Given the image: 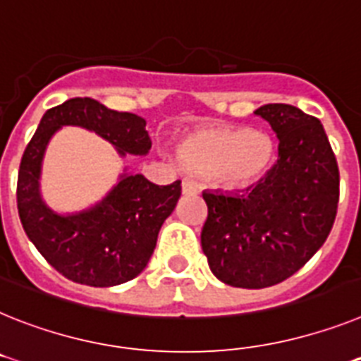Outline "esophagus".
Here are the masks:
<instances>
[{
    "label": "esophagus",
    "instance_id": "esophagus-1",
    "mask_svg": "<svg viewBox=\"0 0 361 361\" xmlns=\"http://www.w3.org/2000/svg\"><path fill=\"white\" fill-rule=\"evenodd\" d=\"M197 186L193 183H190V180H183V193L184 195H197Z\"/></svg>",
    "mask_w": 361,
    "mask_h": 361
}]
</instances>
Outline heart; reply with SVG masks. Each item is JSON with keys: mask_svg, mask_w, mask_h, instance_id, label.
<instances>
[{"mask_svg": "<svg viewBox=\"0 0 361 361\" xmlns=\"http://www.w3.org/2000/svg\"><path fill=\"white\" fill-rule=\"evenodd\" d=\"M178 157L188 169L226 188H245L259 180L276 159L272 138L257 131L214 126L188 135Z\"/></svg>", "mask_w": 361, "mask_h": 361, "instance_id": "heart-1", "label": "heart"}]
</instances>
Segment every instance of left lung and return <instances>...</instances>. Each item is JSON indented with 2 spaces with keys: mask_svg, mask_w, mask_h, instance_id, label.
<instances>
[{
  "mask_svg": "<svg viewBox=\"0 0 361 361\" xmlns=\"http://www.w3.org/2000/svg\"><path fill=\"white\" fill-rule=\"evenodd\" d=\"M254 113L279 138L277 162L245 193H202V252L214 276L239 288L294 276L327 241L340 201L338 162L322 122L288 104Z\"/></svg>",
  "mask_w": 361,
  "mask_h": 361,
  "instance_id": "left-lung-1",
  "label": "left lung"
}]
</instances>
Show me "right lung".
Returning a JSON list of instances; mask_svg holds the SVG:
<instances>
[{"label":"right lung","mask_w":361,"mask_h":361,"mask_svg":"<svg viewBox=\"0 0 361 361\" xmlns=\"http://www.w3.org/2000/svg\"><path fill=\"white\" fill-rule=\"evenodd\" d=\"M61 126L94 131L126 157L146 155L151 149L146 120L107 109L92 98H71L43 115L23 151L18 173L21 224L51 267L80 285L115 286L129 281L146 269L160 226L177 206L180 180L157 186L140 173H124L89 210L56 214L39 195V173L45 147Z\"/></svg>","instance_id":"add662e5"}]
</instances>
